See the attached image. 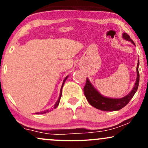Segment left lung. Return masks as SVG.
<instances>
[{
    "instance_id": "left-lung-1",
    "label": "left lung",
    "mask_w": 148,
    "mask_h": 148,
    "mask_svg": "<svg viewBox=\"0 0 148 148\" xmlns=\"http://www.w3.org/2000/svg\"><path fill=\"white\" fill-rule=\"evenodd\" d=\"M123 36L125 40H127V41H130L132 44L135 45L134 41L130 38L129 35L125 33ZM138 66L139 61H138V63H137L136 68L137 79L133 90L130 92V94H128L127 96L124 97L123 98H120V99H111V98L105 97L102 96L95 88L93 87L92 85L90 82L89 79H88L87 78L86 85H85L84 88V92L85 96H86V99H87L90 104L95 107V108H97V109L104 111H118V110L125 107L127 103L130 102V100L132 99V98L135 95L136 92L138 90L139 79H140L139 78L140 76H139L138 72Z\"/></svg>"
}]
</instances>
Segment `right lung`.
Segmentation results:
<instances>
[{
    "label": "right lung",
    "instance_id": "obj_1",
    "mask_svg": "<svg viewBox=\"0 0 148 148\" xmlns=\"http://www.w3.org/2000/svg\"><path fill=\"white\" fill-rule=\"evenodd\" d=\"M67 79V77H65V79H64V81H63V83H62V87H61V90H60V96H59V98H58V101H56V104L54 105V106L53 107V108H51V110H53V108H56V107L58 106V104H59V102H60V98H61V95H62V87H63V85H64V82H65V81H66V79ZM47 112H49V111L48 110H47V111H42V112H39V113H37V114H44V113H47Z\"/></svg>",
    "mask_w": 148,
    "mask_h": 148
}]
</instances>
